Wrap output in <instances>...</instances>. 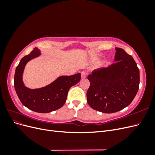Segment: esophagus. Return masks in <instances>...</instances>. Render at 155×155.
<instances>
[{"mask_svg": "<svg viewBox=\"0 0 155 155\" xmlns=\"http://www.w3.org/2000/svg\"><path fill=\"white\" fill-rule=\"evenodd\" d=\"M81 78L82 79H85L86 78V72H84V71L81 72Z\"/></svg>", "mask_w": 155, "mask_h": 155, "instance_id": "esophagus-1", "label": "esophagus"}]
</instances>
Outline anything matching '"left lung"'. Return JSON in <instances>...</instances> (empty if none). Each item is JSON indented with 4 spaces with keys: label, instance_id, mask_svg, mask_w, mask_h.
<instances>
[{
    "label": "left lung",
    "instance_id": "8db88e82",
    "mask_svg": "<svg viewBox=\"0 0 155 155\" xmlns=\"http://www.w3.org/2000/svg\"><path fill=\"white\" fill-rule=\"evenodd\" d=\"M115 63L93 70L87 92L88 105L104 113H113L127 107L137 95L140 71L131 55L115 48Z\"/></svg>",
    "mask_w": 155,
    "mask_h": 155
}]
</instances>
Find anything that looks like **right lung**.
Wrapping results in <instances>:
<instances>
[{
	"instance_id": "add662e5",
	"label": "right lung",
	"mask_w": 155,
	"mask_h": 155,
	"mask_svg": "<svg viewBox=\"0 0 155 155\" xmlns=\"http://www.w3.org/2000/svg\"><path fill=\"white\" fill-rule=\"evenodd\" d=\"M41 51L37 48L25 56L16 68L14 76V86L17 94L22 105L33 111L48 113L62 107L67 100L70 88L80 81L81 74L73 76H62L49 85L39 88L31 89L25 86L22 76L27 63L39 57Z\"/></svg>"
}]
</instances>
